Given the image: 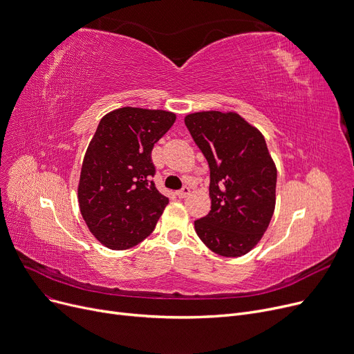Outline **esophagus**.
I'll return each instance as SVG.
<instances>
[{
  "label": "esophagus",
  "instance_id": "1",
  "mask_svg": "<svg viewBox=\"0 0 354 354\" xmlns=\"http://www.w3.org/2000/svg\"><path fill=\"white\" fill-rule=\"evenodd\" d=\"M189 192H191L189 187H183L180 191H178V192H176V195H178L179 198H187V196L189 195Z\"/></svg>",
  "mask_w": 354,
  "mask_h": 354
}]
</instances>
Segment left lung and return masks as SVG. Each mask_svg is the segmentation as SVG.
<instances>
[{"instance_id": "8db88e82", "label": "left lung", "mask_w": 354, "mask_h": 354, "mask_svg": "<svg viewBox=\"0 0 354 354\" xmlns=\"http://www.w3.org/2000/svg\"><path fill=\"white\" fill-rule=\"evenodd\" d=\"M185 124L211 178V211L195 221V231L218 255H244L263 238L275 208L277 169L266 139L232 111H198Z\"/></svg>"}]
</instances>
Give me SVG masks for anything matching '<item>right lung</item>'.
I'll list each match as a JSON object with an SVG mask.
<instances>
[{"label": "right lung", "instance_id": "obj_1", "mask_svg": "<svg viewBox=\"0 0 354 354\" xmlns=\"http://www.w3.org/2000/svg\"><path fill=\"white\" fill-rule=\"evenodd\" d=\"M165 110L122 107L102 118L86 151L79 182L83 219L110 250L151 235L167 199L155 182L152 149L175 123Z\"/></svg>", "mask_w": 354, "mask_h": 354}]
</instances>
